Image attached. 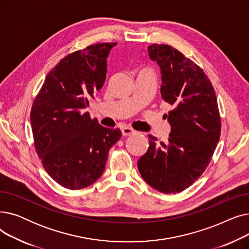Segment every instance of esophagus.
Here are the masks:
<instances>
[{"mask_svg":"<svg viewBox=\"0 0 249 249\" xmlns=\"http://www.w3.org/2000/svg\"><path fill=\"white\" fill-rule=\"evenodd\" d=\"M121 131H122V134L125 135V136H130V135H133V134L136 133L135 130H133L132 128H130V127H123L121 129Z\"/></svg>","mask_w":249,"mask_h":249,"instance_id":"esophagus-1","label":"esophagus"}]
</instances>
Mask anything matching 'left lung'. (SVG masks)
<instances>
[{
	"label": "left lung",
	"instance_id": "left-lung-1",
	"mask_svg": "<svg viewBox=\"0 0 249 249\" xmlns=\"http://www.w3.org/2000/svg\"><path fill=\"white\" fill-rule=\"evenodd\" d=\"M150 59L161 74L160 94L173 106L167 143L148 135V149L138 160L139 173L164 194L189 188L204 173L216 149L221 119L214 88L201 68L176 48L151 44Z\"/></svg>",
	"mask_w": 249,
	"mask_h": 249
}]
</instances>
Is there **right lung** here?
Segmentation results:
<instances>
[{
  "label": "right lung",
  "instance_id": "obj_1",
  "mask_svg": "<svg viewBox=\"0 0 249 249\" xmlns=\"http://www.w3.org/2000/svg\"><path fill=\"white\" fill-rule=\"evenodd\" d=\"M116 43L89 45L62 58L46 75L30 121L36 152L47 174L64 188L84 189L104 173L120 129L91 120L86 108L105 84Z\"/></svg>",
  "mask_w": 249,
  "mask_h": 249
}]
</instances>
